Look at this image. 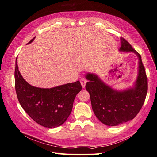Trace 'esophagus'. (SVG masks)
I'll list each match as a JSON object with an SVG mask.
<instances>
[{
  "label": "esophagus",
  "instance_id": "obj_1",
  "mask_svg": "<svg viewBox=\"0 0 157 157\" xmlns=\"http://www.w3.org/2000/svg\"><path fill=\"white\" fill-rule=\"evenodd\" d=\"M80 84H81V85H82V87L84 88L85 85H86V84L87 82V80H86V78H81L80 79Z\"/></svg>",
  "mask_w": 157,
  "mask_h": 157
}]
</instances>
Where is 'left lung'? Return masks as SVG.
Returning <instances> with one entry per match:
<instances>
[{"instance_id":"1","label":"left lung","mask_w":157,"mask_h":157,"mask_svg":"<svg viewBox=\"0 0 157 157\" xmlns=\"http://www.w3.org/2000/svg\"><path fill=\"white\" fill-rule=\"evenodd\" d=\"M121 51L134 52L139 59V72L134 88L118 91L107 86L97 75L88 73L86 89L90 94L93 111L107 126H117L132 120L143 106L148 89L145 69L141 55L124 38H121Z\"/></svg>"}]
</instances>
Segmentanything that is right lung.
Masks as SVG:
<instances>
[{
    "instance_id": "right-lung-1",
    "label": "right lung",
    "mask_w": 157,
    "mask_h": 157,
    "mask_svg": "<svg viewBox=\"0 0 157 157\" xmlns=\"http://www.w3.org/2000/svg\"><path fill=\"white\" fill-rule=\"evenodd\" d=\"M35 38L27 44L31 43ZM15 88L18 101L24 111L38 124L46 128L63 124L72 111L74 99L82 90L79 80L52 88L33 86L15 69Z\"/></svg>"
}]
</instances>
